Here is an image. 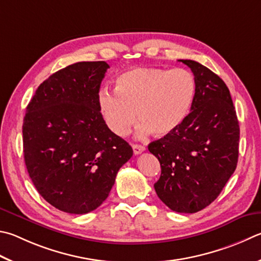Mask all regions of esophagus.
<instances>
[{
  "label": "esophagus",
  "mask_w": 261,
  "mask_h": 261,
  "mask_svg": "<svg viewBox=\"0 0 261 261\" xmlns=\"http://www.w3.org/2000/svg\"><path fill=\"white\" fill-rule=\"evenodd\" d=\"M132 148H134V153H135V155L141 154V153H143V151L146 149L144 146L138 145V144H134V145H132Z\"/></svg>",
  "instance_id": "34e87169"
}]
</instances>
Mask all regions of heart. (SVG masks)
I'll use <instances>...</instances> for the list:
<instances>
[{"label":"heart","instance_id":"heart-1","mask_svg":"<svg viewBox=\"0 0 261 261\" xmlns=\"http://www.w3.org/2000/svg\"><path fill=\"white\" fill-rule=\"evenodd\" d=\"M196 92L194 75L185 68L136 67L118 75L115 92L99 93V111L116 136H126L138 118L139 134H173L186 120Z\"/></svg>","mask_w":261,"mask_h":261}]
</instances>
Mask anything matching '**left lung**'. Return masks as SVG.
<instances>
[{"mask_svg": "<svg viewBox=\"0 0 261 261\" xmlns=\"http://www.w3.org/2000/svg\"><path fill=\"white\" fill-rule=\"evenodd\" d=\"M179 61L195 77L191 113L178 130L150 143L148 150L161 164L154 185L160 200L172 211L194 213L211 204L234 173L240 125L225 82L197 61Z\"/></svg>", "mask_w": 261, "mask_h": 261, "instance_id": "8db88e82", "label": "left lung"}]
</instances>
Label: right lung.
Segmentation results:
<instances>
[{
    "label": "right lung",
    "instance_id": "obj_1",
    "mask_svg": "<svg viewBox=\"0 0 261 261\" xmlns=\"http://www.w3.org/2000/svg\"><path fill=\"white\" fill-rule=\"evenodd\" d=\"M105 61L58 70L36 89L22 124L23 159L37 192L52 206L83 215L101 204L134 150L99 111Z\"/></svg>",
    "mask_w": 261,
    "mask_h": 261
}]
</instances>
